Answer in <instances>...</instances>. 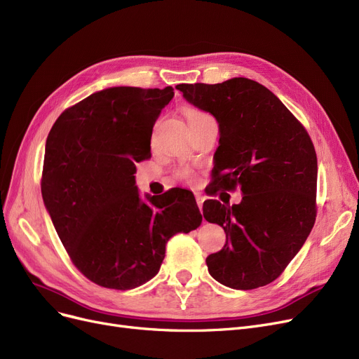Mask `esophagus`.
Here are the masks:
<instances>
[{"mask_svg": "<svg viewBox=\"0 0 359 359\" xmlns=\"http://www.w3.org/2000/svg\"><path fill=\"white\" fill-rule=\"evenodd\" d=\"M195 198H196V204H198V207H200V211H203V204H204V200H205V198H204L201 194H195Z\"/></svg>", "mask_w": 359, "mask_h": 359, "instance_id": "1", "label": "esophagus"}]
</instances>
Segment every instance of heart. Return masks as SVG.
I'll list each match as a JSON object with an SVG mask.
<instances>
[{
	"instance_id": "heart-1",
	"label": "heart",
	"mask_w": 359,
	"mask_h": 359,
	"mask_svg": "<svg viewBox=\"0 0 359 359\" xmlns=\"http://www.w3.org/2000/svg\"><path fill=\"white\" fill-rule=\"evenodd\" d=\"M204 116H208L205 112H203V111H196V109H191V111H188L187 112V119H188V124L189 123H192V121H195V119H200V118H204ZM182 176L183 177H191V172L189 171H183L182 172Z\"/></svg>"
}]
</instances>
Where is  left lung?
Returning <instances> with one entry per match:
<instances>
[{
	"label": "left lung",
	"instance_id": "obj_1",
	"mask_svg": "<svg viewBox=\"0 0 359 359\" xmlns=\"http://www.w3.org/2000/svg\"><path fill=\"white\" fill-rule=\"evenodd\" d=\"M177 90L219 124L215 184L243 192L240 204L207 200L203 205L204 219L226 233V244L205 260L208 272L235 290L266 285L313 228L318 163L312 140L284 103L253 79L179 84Z\"/></svg>",
	"mask_w": 359,
	"mask_h": 359
}]
</instances>
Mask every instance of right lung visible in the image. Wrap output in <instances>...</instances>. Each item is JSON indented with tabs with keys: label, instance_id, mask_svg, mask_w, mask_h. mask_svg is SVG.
Instances as JSON below:
<instances>
[{
	"label": "right lung",
	"instance_id": "obj_1",
	"mask_svg": "<svg viewBox=\"0 0 359 359\" xmlns=\"http://www.w3.org/2000/svg\"><path fill=\"white\" fill-rule=\"evenodd\" d=\"M172 87H109L66 109L46 142L44 205L71 260L97 285L136 288L158 273L172 235L200 226L194 194L140 196L136 163L151 156Z\"/></svg>",
	"mask_w": 359,
	"mask_h": 359
}]
</instances>
